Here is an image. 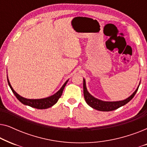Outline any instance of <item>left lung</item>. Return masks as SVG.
<instances>
[{
  "label": "left lung",
  "mask_w": 147,
  "mask_h": 147,
  "mask_svg": "<svg viewBox=\"0 0 147 147\" xmlns=\"http://www.w3.org/2000/svg\"><path fill=\"white\" fill-rule=\"evenodd\" d=\"M140 82L138 84L137 88H136L135 91L130 95L129 97L126 98L125 100H120V101H114V102H108V101H103V100H99L98 98L94 97L93 96L91 95L88 91L87 88H86V80L84 78V83H83V87H84V96L85 100L88 105L90 107H92L94 109H96L99 111L102 112H109L112 111L117 108L121 107V106L125 105L127 104L128 102H130L133 97L135 95L136 92L139 87Z\"/></svg>",
  "instance_id": "obj_1"
}]
</instances>
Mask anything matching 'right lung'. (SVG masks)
<instances>
[{"label": "right lung", "mask_w": 147, "mask_h": 147, "mask_svg": "<svg viewBox=\"0 0 147 147\" xmlns=\"http://www.w3.org/2000/svg\"><path fill=\"white\" fill-rule=\"evenodd\" d=\"M68 80H67V81L63 84V85L61 86V88H60L55 94H54L53 95L45 98H41V99H28V98L22 97V96H20L19 94H18L17 92L13 90L11 84H10L9 78H8L7 76V81L9 87L11 88L12 92H13V94H15V96L17 97V99L19 100L22 104H25V105L31 106V107L37 108V109H47V108L51 107V106H53L54 104L57 103L59 98L61 97L62 95L63 90L64 89V88H65V85L67 84Z\"/></svg>", "instance_id": "1"}]
</instances>
